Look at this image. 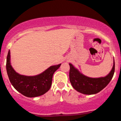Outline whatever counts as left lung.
<instances>
[{"mask_svg": "<svg viewBox=\"0 0 121 121\" xmlns=\"http://www.w3.org/2000/svg\"><path fill=\"white\" fill-rule=\"evenodd\" d=\"M70 66L69 79L73 88L81 94L93 95L99 92L108 85L115 72V62L112 69L106 76L99 78H91L83 75L72 63Z\"/></svg>", "mask_w": 121, "mask_h": 121, "instance_id": "1", "label": "left lung"}]
</instances>
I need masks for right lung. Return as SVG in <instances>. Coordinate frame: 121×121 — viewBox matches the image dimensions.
<instances>
[{
    "instance_id": "1",
    "label": "right lung",
    "mask_w": 121,
    "mask_h": 121,
    "mask_svg": "<svg viewBox=\"0 0 121 121\" xmlns=\"http://www.w3.org/2000/svg\"><path fill=\"white\" fill-rule=\"evenodd\" d=\"M61 63L51 66L35 76L20 75L13 69L10 62V51L6 59V70L9 81L16 91L29 98L41 96L47 92L52 85L53 75L59 69Z\"/></svg>"
}]
</instances>
